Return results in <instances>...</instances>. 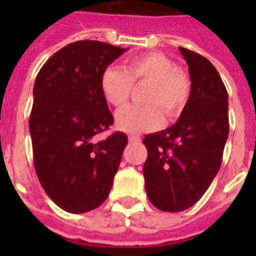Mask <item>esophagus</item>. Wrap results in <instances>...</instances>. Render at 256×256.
I'll list each match as a JSON object with an SVG mask.
<instances>
[{
	"mask_svg": "<svg viewBox=\"0 0 256 256\" xmlns=\"http://www.w3.org/2000/svg\"><path fill=\"white\" fill-rule=\"evenodd\" d=\"M128 140L130 142H140V138L138 136H128Z\"/></svg>",
	"mask_w": 256,
	"mask_h": 256,
	"instance_id": "1",
	"label": "esophagus"
}]
</instances>
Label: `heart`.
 Masks as SVG:
<instances>
[{"label": "heart", "mask_w": 256, "mask_h": 256, "mask_svg": "<svg viewBox=\"0 0 256 256\" xmlns=\"http://www.w3.org/2000/svg\"><path fill=\"white\" fill-rule=\"evenodd\" d=\"M148 82L144 102L128 104L116 112L118 128L126 132H142L162 124V112L178 116L190 98L191 81L183 70L162 53H144L128 58L124 69L108 66L100 74V90L108 104L120 108L132 94V84Z\"/></svg>", "instance_id": "obj_1"}]
</instances>
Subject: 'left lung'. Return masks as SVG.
<instances>
[{"mask_svg":"<svg viewBox=\"0 0 256 256\" xmlns=\"http://www.w3.org/2000/svg\"><path fill=\"white\" fill-rule=\"evenodd\" d=\"M190 98L176 124L148 134L144 144L146 192L162 211L179 212L194 206L218 174L228 136V96L212 64L184 48Z\"/></svg>","mask_w":256,"mask_h":256,"instance_id":"1","label":"left lung"}]
</instances>
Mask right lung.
Returning a JSON list of instances; mask_svg holds the SVG:
<instances>
[{
    "label": "right lung",
    "mask_w": 256,
    "mask_h": 256,
    "mask_svg": "<svg viewBox=\"0 0 256 256\" xmlns=\"http://www.w3.org/2000/svg\"><path fill=\"white\" fill-rule=\"evenodd\" d=\"M126 50L90 40L73 42L45 62L34 82V168L49 198L72 214L106 200L128 144L124 132L94 140L114 122L100 74Z\"/></svg>",
    "instance_id": "right-lung-1"
}]
</instances>
